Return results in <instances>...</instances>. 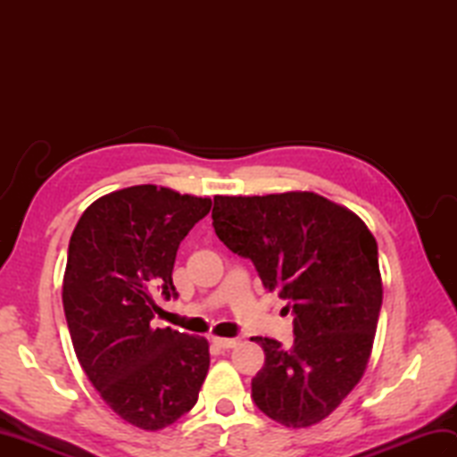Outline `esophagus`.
Returning <instances> with one entry per match:
<instances>
[{"label":"esophagus","mask_w":457,"mask_h":457,"mask_svg":"<svg viewBox=\"0 0 457 457\" xmlns=\"http://www.w3.org/2000/svg\"><path fill=\"white\" fill-rule=\"evenodd\" d=\"M212 342L220 349H231L237 345V339H234V337H212Z\"/></svg>","instance_id":"1"}]
</instances>
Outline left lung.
<instances>
[{
    "label": "left lung",
    "instance_id": "1",
    "mask_svg": "<svg viewBox=\"0 0 457 457\" xmlns=\"http://www.w3.org/2000/svg\"><path fill=\"white\" fill-rule=\"evenodd\" d=\"M213 229L251 259L295 314V344L253 337L265 365L251 381L261 412L288 428L332 414L363 377L383 283L377 241L352 210L314 192L213 196Z\"/></svg>",
    "mask_w": 457,
    "mask_h": 457
}]
</instances>
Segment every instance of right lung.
<instances>
[{"instance_id": "1", "label": "right lung", "mask_w": 457, "mask_h": 457, "mask_svg": "<svg viewBox=\"0 0 457 457\" xmlns=\"http://www.w3.org/2000/svg\"><path fill=\"white\" fill-rule=\"evenodd\" d=\"M210 208V198L139 184L90 204L68 244L62 304L76 357L105 404L143 430L187 414L208 375L206 339L153 318L154 300L179 296V245Z\"/></svg>"}]
</instances>
